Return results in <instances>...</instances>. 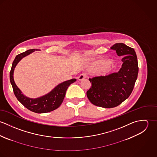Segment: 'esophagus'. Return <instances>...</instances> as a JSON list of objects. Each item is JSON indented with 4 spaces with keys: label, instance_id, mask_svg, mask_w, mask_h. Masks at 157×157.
<instances>
[{
    "label": "esophagus",
    "instance_id": "34e87169",
    "mask_svg": "<svg viewBox=\"0 0 157 157\" xmlns=\"http://www.w3.org/2000/svg\"><path fill=\"white\" fill-rule=\"evenodd\" d=\"M86 77H87V76H86V75L85 74H80V75L77 77V78H78V80L82 81V80L85 79Z\"/></svg>",
    "mask_w": 157,
    "mask_h": 157
}]
</instances>
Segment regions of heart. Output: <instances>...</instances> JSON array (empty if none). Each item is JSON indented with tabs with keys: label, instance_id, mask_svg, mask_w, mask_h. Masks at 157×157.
Listing matches in <instances>:
<instances>
[{
	"label": "heart",
	"instance_id": "b5f03b06",
	"mask_svg": "<svg viewBox=\"0 0 157 157\" xmlns=\"http://www.w3.org/2000/svg\"><path fill=\"white\" fill-rule=\"evenodd\" d=\"M110 63V62L108 60H103V61H99L95 63V66L98 67H104L107 66Z\"/></svg>",
	"mask_w": 157,
	"mask_h": 157
}]
</instances>
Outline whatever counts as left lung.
Instances as JSON below:
<instances>
[{"label": "left lung", "mask_w": 157, "mask_h": 157, "mask_svg": "<svg viewBox=\"0 0 157 157\" xmlns=\"http://www.w3.org/2000/svg\"><path fill=\"white\" fill-rule=\"evenodd\" d=\"M111 49L118 56H123L121 67L117 72L89 78L92 86L86 92L93 105L105 108L116 107L129 97L138 73L137 57L133 48L118 43Z\"/></svg>", "instance_id": "obj_1"}]
</instances>
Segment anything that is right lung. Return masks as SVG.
<instances>
[{
	"label": "right lung",
	"mask_w": 157,
	"mask_h": 157,
	"mask_svg": "<svg viewBox=\"0 0 157 157\" xmlns=\"http://www.w3.org/2000/svg\"><path fill=\"white\" fill-rule=\"evenodd\" d=\"M35 51H37V49H29L16 56L13 62L10 74V82L16 98L28 109L32 112L39 113L51 112L57 109L61 105L65 98L68 86L71 83H74L77 80L75 78H72L63 82L56 86L49 93L40 97L31 98L24 95L14 82L13 77L14 71L17 63L23 57L28 56Z\"/></svg>",
	"instance_id": "add662e5"
}]
</instances>
